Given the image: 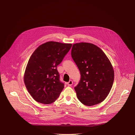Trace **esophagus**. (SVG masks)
<instances>
[{
	"mask_svg": "<svg viewBox=\"0 0 135 135\" xmlns=\"http://www.w3.org/2000/svg\"><path fill=\"white\" fill-rule=\"evenodd\" d=\"M67 84H68V86H71L73 84V82L71 80H70L68 83H67Z\"/></svg>",
	"mask_w": 135,
	"mask_h": 135,
	"instance_id": "1",
	"label": "esophagus"
}]
</instances>
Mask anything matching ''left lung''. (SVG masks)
Returning <instances> with one entry per match:
<instances>
[{
	"label": "left lung",
	"instance_id": "8db88e82",
	"mask_svg": "<svg viewBox=\"0 0 135 135\" xmlns=\"http://www.w3.org/2000/svg\"><path fill=\"white\" fill-rule=\"evenodd\" d=\"M71 54L81 74L80 82L74 88L78 99L86 106L103 102L114 79L113 68L107 56L98 46L83 42L73 44Z\"/></svg>",
	"mask_w": 135,
	"mask_h": 135
}]
</instances>
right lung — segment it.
<instances>
[{
  "label": "right lung",
  "instance_id": "1",
  "mask_svg": "<svg viewBox=\"0 0 135 135\" xmlns=\"http://www.w3.org/2000/svg\"><path fill=\"white\" fill-rule=\"evenodd\" d=\"M71 44L48 42L38 46L27 65L24 82L29 93L37 102H54L64 88L56 69L69 52Z\"/></svg>",
  "mask_w": 135,
  "mask_h": 135
}]
</instances>
